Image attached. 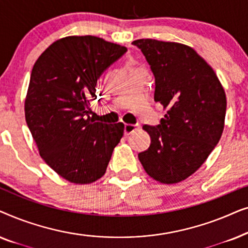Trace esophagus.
<instances>
[{
	"label": "esophagus",
	"mask_w": 248,
	"mask_h": 248,
	"mask_svg": "<svg viewBox=\"0 0 248 248\" xmlns=\"http://www.w3.org/2000/svg\"><path fill=\"white\" fill-rule=\"evenodd\" d=\"M139 125L137 124V125H133V124H125V126H124V133L126 134V135H130V134H132V133H134L135 131H138L139 130Z\"/></svg>",
	"instance_id": "esophagus-1"
}]
</instances>
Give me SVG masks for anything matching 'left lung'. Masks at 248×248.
Returning a JSON list of instances; mask_svg holds the SVG:
<instances>
[{
    "label": "left lung",
    "instance_id": "8db88e82",
    "mask_svg": "<svg viewBox=\"0 0 248 248\" xmlns=\"http://www.w3.org/2000/svg\"><path fill=\"white\" fill-rule=\"evenodd\" d=\"M155 76V101L168 108L139 154L147 174L164 184L184 181L201 167L221 138L226 93L212 67L192 47L155 39L134 40Z\"/></svg>",
    "mask_w": 248,
    "mask_h": 248
}]
</instances>
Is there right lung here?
Here are the masks:
<instances>
[{
  "label": "right lung",
  "instance_id": "right-lung-1",
  "mask_svg": "<svg viewBox=\"0 0 248 248\" xmlns=\"http://www.w3.org/2000/svg\"><path fill=\"white\" fill-rule=\"evenodd\" d=\"M126 47L94 36L53 43L32 67L25 101L26 122L47 165L66 181L90 184L106 171L124 124L90 118L104 71Z\"/></svg>",
  "mask_w": 248,
  "mask_h": 248
}]
</instances>
